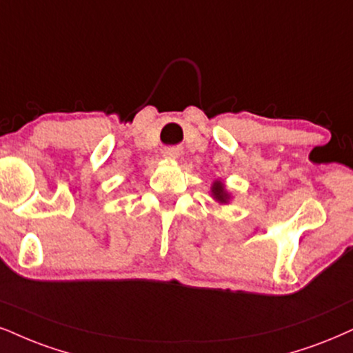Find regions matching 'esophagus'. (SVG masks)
I'll use <instances>...</instances> for the list:
<instances>
[{"label":"esophagus","instance_id":"1","mask_svg":"<svg viewBox=\"0 0 353 353\" xmlns=\"http://www.w3.org/2000/svg\"><path fill=\"white\" fill-rule=\"evenodd\" d=\"M163 157L168 160H176L180 157V150L178 149H167L163 152Z\"/></svg>","mask_w":353,"mask_h":353}]
</instances>
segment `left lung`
Returning a JSON list of instances; mask_svg holds the SVG:
<instances>
[{
    "label": "left lung",
    "instance_id": "left-lung-1",
    "mask_svg": "<svg viewBox=\"0 0 353 353\" xmlns=\"http://www.w3.org/2000/svg\"><path fill=\"white\" fill-rule=\"evenodd\" d=\"M211 196L216 203H219V204H229L230 199H232V194L229 193L228 188H225L224 181H221V180L212 181Z\"/></svg>",
    "mask_w": 353,
    "mask_h": 353
}]
</instances>
